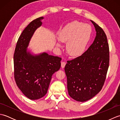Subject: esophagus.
Here are the masks:
<instances>
[{"label": "esophagus", "mask_w": 120, "mask_h": 120, "mask_svg": "<svg viewBox=\"0 0 120 120\" xmlns=\"http://www.w3.org/2000/svg\"><path fill=\"white\" fill-rule=\"evenodd\" d=\"M65 64H66V62H63V61L61 62V68H64V67L65 66Z\"/></svg>", "instance_id": "esophagus-1"}]
</instances>
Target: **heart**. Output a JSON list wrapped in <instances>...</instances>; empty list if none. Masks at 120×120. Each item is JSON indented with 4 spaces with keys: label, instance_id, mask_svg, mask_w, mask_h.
Returning <instances> with one entry per match:
<instances>
[{
    "label": "heart",
    "instance_id": "obj_1",
    "mask_svg": "<svg viewBox=\"0 0 120 120\" xmlns=\"http://www.w3.org/2000/svg\"><path fill=\"white\" fill-rule=\"evenodd\" d=\"M92 32L90 24L77 21L67 24L59 34V39L56 43L58 47H61V42H67V50L73 57L78 56L85 52Z\"/></svg>",
    "mask_w": 120,
    "mask_h": 120
}]
</instances>
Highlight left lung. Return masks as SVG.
<instances>
[{
  "label": "left lung",
  "instance_id": "obj_1",
  "mask_svg": "<svg viewBox=\"0 0 120 120\" xmlns=\"http://www.w3.org/2000/svg\"><path fill=\"white\" fill-rule=\"evenodd\" d=\"M96 37L88 49L79 57L68 61L64 70L69 95L83 102L92 98L102 89L109 63V49L103 29L90 20Z\"/></svg>",
  "mask_w": 120,
  "mask_h": 120
}]
</instances>
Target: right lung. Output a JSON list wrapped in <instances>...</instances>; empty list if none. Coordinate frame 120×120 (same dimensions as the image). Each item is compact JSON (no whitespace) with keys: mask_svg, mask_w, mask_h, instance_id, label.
I'll return each mask as SVG.
<instances>
[{"mask_svg":"<svg viewBox=\"0 0 120 120\" xmlns=\"http://www.w3.org/2000/svg\"><path fill=\"white\" fill-rule=\"evenodd\" d=\"M43 17L32 21L20 35L14 53V78L19 88L31 100L47 93L52 74L60 69L61 58L46 52L34 55L28 50L34 32L42 25Z\"/></svg>","mask_w":120,"mask_h":120,"instance_id":"right-lung-1","label":"right lung"}]
</instances>
